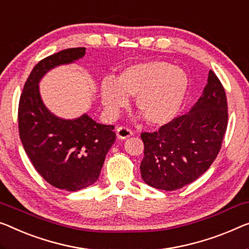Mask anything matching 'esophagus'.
Listing matches in <instances>:
<instances>
[{
    "label": "esophagus",
    "mask_w": 249,
    "mask_h": 249,
    "mask_svg": "<svg viewBox=\"0 0 249 249\" xmlns=\"http://www.w3.org/2000/svg\"><path fill=\"white\" fill-rule=\"evenodd\" d=\"M116 134H117L118 139L125 140V139H127V137L132 136L133 132L131 128L126 127V126H120V127H117V129H116Z\"/></svg>",
    "instance_id": "34e87169"
}]
</instances>
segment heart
Wrapping results in <instances>:
<instances>
[{"label": "heart", "mask_w": 249, "mask_h": 249, "mask_svg": "<svg viewBox=\"0 0 249 249\" xmlns=\"http://www.w3.org/2000/svg\"><path fill=\"white\" fill-rule=\"evenodd\" d=\"M188 89V77L170 62H140L124 69L115 83L104 79L101 96L107 112L116 114L134 97L136 109L148 124L163 125L179 112Z\"/></svg>", "instance_id": "1"}]
</instances>
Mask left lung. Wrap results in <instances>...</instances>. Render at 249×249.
Returning a JSON list of instances; mask_svg holds the SVG:
<instances>
[{"label":"left lung","instance_id":"left-lung-1","mask_svg":"<svg viewBox=\"0 0 249 249\" xmlns=\"http://www.w3.org/2000/svg\"><path fill=\"white\" fill-rule=\"evenodd\" d=\"M228 125L225 88L213 70L201 97L187 114L157 132H143L141 176L160 190L173 191L202 176L219 153Z\"/></svg>","mask_w":249,"mask_h":249}]
</instances>
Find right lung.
<instances>
[{"instance_id":"add662e5","label":"right lung","mask_w":249,"mask_h":249,"mask_svg":"<svg viewBox=\"0 0 249 249\" xmlns=\"http://www.w3.org/2000/svg\"><path fill=\"white\" fill-rule=\"evenodd\" d=\"M86 48H69L40 60L32 69L20 96L18 134L33 166L48 183L77 191L97 181L116 134L114 125H103L87 114L76 120L54 116L43 105L39 81L59 65L83 57Z\"/></svg>"}]
</instances>
